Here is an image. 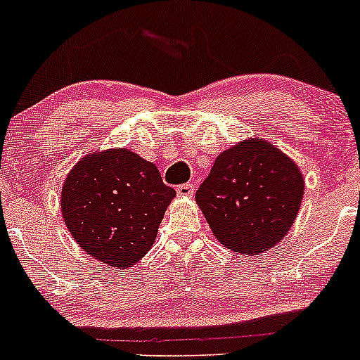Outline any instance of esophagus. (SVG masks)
Wrapping results in <instances>:
<instances>
[{
    "mask_svg": "<svg viewBox=\"0 0 360 360\" xmlns=\"http://www.w3.org/2000/svg\"><path fill=\"white\" fill-rule=\"evenodd\" d=\"M176 191H177V195H181V197H191L195 191V188L191 183H186V184H179V186L176 188Z\"/></svg>",
    "mask_w": 360,
    "mask_h": 360,
    "instance_id": "34e87169",
    "label": "esophagus"
}]
</instances>
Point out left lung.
I'll return each mask as SVG.
<instances>
[{"label": "left lung", "instance_id": "1", "mask_svg": "<svg viewBox=\"0 0 360 360\" xmlns=\"http://www.w3.org/2000/svg\"><path fill=\"white\" fill-rule=\"evenodd\" d=\"M303 188L296 163L257 137L221 153L195 198L224 248L259 254L292 226Z\"/></svg>", "mask_w": 360, "mask_h": 360}]
</instances>
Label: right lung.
<instances>
[{
    "instance_id": "1",
    "label": "right lung",
    "mask_w": 360,
    "mask_h": 360,
    "mask_svg": "<svg viewBox=\"0 0 360 360\" xmlns=\"http://www.w3.org/2000/svg\"><path fill=\"white\" fill-rule=\"evenodd\" d=\"M176 190L155 163L129 150L79 160L63 188V214L72 238L96 259L129 268L153 245Z\"/></svg>"
}]
</instances>
